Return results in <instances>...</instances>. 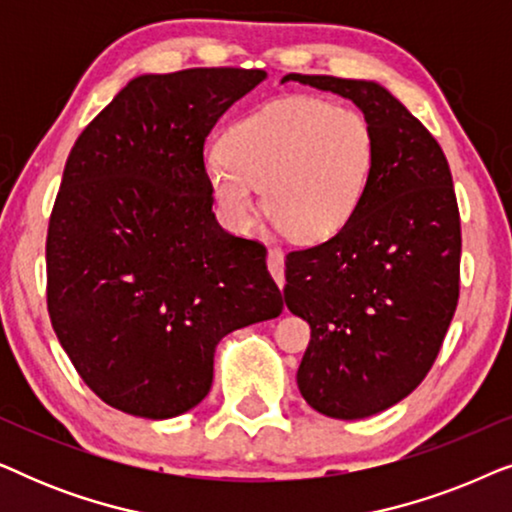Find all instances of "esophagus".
<instances>
[{"label": "esophagus", "mask_w": 512, "mask_h": 512, "mask_svg": "<svg viewBox=\"0 0 512 512\" xmlns=\"http://www.w3.org/2000/svg\"><path fill=\"white\" fill-rule=\"evenodd\" d=\"M268 270L279 289H284V254L279 249L268 251Z\"/></svg>", "instance_id": "obj_1"}]
</instances>
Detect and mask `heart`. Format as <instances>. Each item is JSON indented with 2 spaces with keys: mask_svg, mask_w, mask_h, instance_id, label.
Here are the masks:
<instances>
[{
  "mask_svg": "<svg viewBox=\"0 0 512 512\" xmlns=\"http://www.w3.org/2000/svg\"><path fill=\"white\" fill-rule=\"evenodd\" d=\"M223 153L207 158V181L223 223L249 233L265 209L300 242L338 235L366 198L377 135L363 111L289 95L230 125Z\"/></svg>",
  "mask_w": 512,
  "mask_h": 512,
  "instance_id": "obj_1",
  "label": "heart"
}]
</instances>
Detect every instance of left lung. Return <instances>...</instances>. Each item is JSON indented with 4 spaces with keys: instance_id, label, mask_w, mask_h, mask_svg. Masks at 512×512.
Segmentation results:
<instances>
[{
    "instance_id": "8db88e82",
    "label": "left lung",
    "mask_w": 512,
    "mask_h": 512,
    "mask_svg": "<svg viewBox=\"0 0 512 512\" xmlns=\"http://www.w3.org/2000/svg\"><path fill=\"white\" fill-rule=\"evenodd\" d=\"M352 100L377 135L354 219L286 256V307L312 328L298 389L321 415L363 419L429 373L459 300L461 223L450 165L431 132L375 81L286 74Z\"/></svg>"
}]
</instances>
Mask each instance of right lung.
<instances>
[{"instance_id":"right-lung-1","label":"right lung","mask_w":512,"mask_h":512,"mask_svg":"<svg viewBox=\"0 0 512 512\" xmlns=\"http://www.w3.org/2000/svg\"><path fill=\"white\" fill-rule=\"evenodd\" d=\"M263 69L132 79L69 151L46 240L48 314L111 408L179 417L212 389L216 345L284 300L263 244L212 212L205 139Z\"/></svg>"}]
</instances>
